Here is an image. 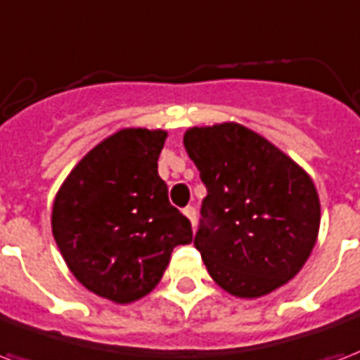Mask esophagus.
<instances>
[{"instance_id": "1", "label": "esophagus", "mask_w": 360, "mask_h": 360, "mask_svg": "<svg viewBox=\"0 0 360 360\" xmlns=\"http://www.w3.org/2000/svg\"><path fill=\"white\" fill-rule=\"evenodd\" d=\"M184 214L188 216V218H190L191 224L195 226V220H197V210H195V207H191V205H188V207L184 209Z\"/></svg>"}]
</instances>
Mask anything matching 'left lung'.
Returning <instances> with one entry per match:
<instances>
[{
  "label": "left lung",
  "mask_w": 360,
  "mask_h": 360,
  "mask_svg": "<svg viewBox=\"0 0 360 360\" xmlns=\"http://www.w3.org/2000/svg\"><path fill=\"white\" fill-rule=\"evenodd\" d=\"M184 146L207 188L193 245L210 277L239 298L288 283L317 241L321 205L311 178L237 123L193 127Z\"/></svg>",
  "instance_id": "1"
}]
</instances>
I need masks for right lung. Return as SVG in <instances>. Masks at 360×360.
<instances>
[{"label": "right lung", "instance_id": "1", "mask_svg": "<svg viewBox=\"0 0 360 360\" xmlns=\"http://www.w3.org/2000/svg\"><path fill=\"white\" fill-rule=\"evenodd\" d=\"M167 132L123 129L89 151L53 205V235L75 279L129 304L158 285L170 252L193 239L158 172Z\"/></svg>", "mask_w": 360, "mask_h": 360}]
</instances>
